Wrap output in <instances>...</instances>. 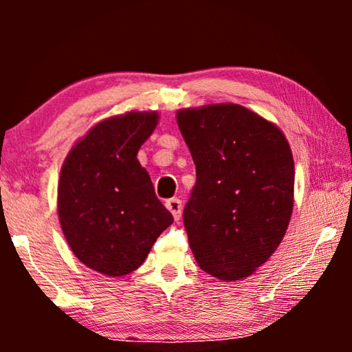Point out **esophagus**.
Instances as JSON below:
<instances>
[{
    "instance_id": "obj_1",
    "label": "esophagus",
    "mask_w": 352,
    "mask_h": 352,
    "mask_svg": "<svg viewBox=\"0 0 352 352\" xmlns=\"http://www.w3.org/2000/svg\"><path fill=\"white\" fill-rule=\"evenodd\" d=\"M166 208L171 211V214L175 216L176 221L181 219V214H182V205H181V200L179 199H170L166 200Z\"/></svg>"
}]
</instances>
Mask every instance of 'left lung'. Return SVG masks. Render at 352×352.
I'll list each match as a JSON object with an SVG mask.
<instances>
[{
	"label": "left lung",
	"instance_id": "left-lung-1",
	"mask_svg": "<svg viewBox=\"0 0 352 352\" xmlns=\"http://www.w3.org/2000/svg\"><path fill=\"white\" fill-rule=\"evenodd\" d=\"M176 117L197 171L182 214L195 261L221 280L248 277L290 223V146L276 124L237 104L184 109Z\"/></svg>",
	"mask_w": 352,
	"mask_h": 352
}]
</instances>
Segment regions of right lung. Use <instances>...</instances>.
<instances>
[{"instance_id":"obj_1","label":"right lung","mask_w":352,"mask_h":352,"mask_svg":"<svg viewBox=\"0 0 352 352\" xmlns=\"http://www.w3.org/2000/svg\"><path fill=\"white\" fill-rule=\"evenodd\" d=\"M157 120L155 112L104 120L75 144L60 170L57 210L67 242L105 276L138 269L173 223L136 158Z\"/></svg>"}]
</instances>
